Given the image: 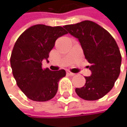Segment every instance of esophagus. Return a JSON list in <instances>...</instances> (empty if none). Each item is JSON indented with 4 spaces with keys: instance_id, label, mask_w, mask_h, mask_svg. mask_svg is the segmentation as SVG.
<instances>
[{
    "instance_id": "obj_1",
    "label": "esophagus",
    "mask_w": 127,
    "mask_h": 127,
    "mask_svg": "<svg viewBox=\"0 0 127 127\" xmlns=\"http://www.w3.org/2000/svg\"><path fill=\"white\" fill-rule=\"evenodd\" d=\"M67 73L68 75H70V76H72L76 75L75 73H72V72H70V71H67Z\"/></svg>"
}]
</instances>
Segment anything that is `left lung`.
<instances>
[{"mask_svg":"<svg viewBox=\"0 0 127 127\" xmlns=\"http://www.w3.org/2000/svg\"><path fill=\"white\" fill-rule=\"evenodd\" d=\"M79 39L85 59L90 64V76H85L84 87L76 88V94L88 101L104 97L113 88L120 71L121 55L112 35L98 24L85 20L64 26Z\"/></svg>","mask_w":127,"mask_h":127,"instance_id":"8db88e82","label":"left lung"}]
</instances>
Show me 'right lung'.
<instances>
[{
    "label": "right lung",
    "mask_w": 127,
    "mask_h": 127,
    "mask_svg": "<svg viewBox=\"0 0 127 127\" xmlns=\"http://www.w3.org/2000/svg\"><path fill=\"white\" fill-rule=\"evenodd\" d=\"M66 34L61 26L37 24L27 29L17 39L10 64L17 86L29 99L46 101L57 94L58 82L66 72L43 69L42 62L44 59L48 61L55 41Z\"/></svg>",
    "instance_id": "add662e5"
}]
</instances>
